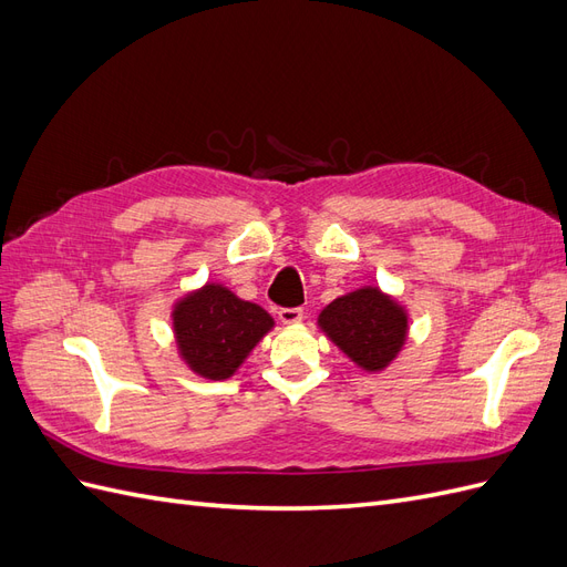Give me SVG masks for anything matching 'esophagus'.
<instances>
[{
  "mask_svg": "<svg viewBox=\"0 0 567 567\" xmlns=\"http://www.w3.org/2000/svg\"><path fill=\"white\" fill-rule=\"evenodd\" d=\"M279 319L284 323H298L302 319V310H300V307H281Z\"/></svg>",
  "mask_w": 567,
  "mask_h": 567,
  "instance_id": "obj_1",
  "label": "esophagus"
}]
</instances>
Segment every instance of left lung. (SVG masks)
<instances>
[{"mask_svg": "<svg viewBox=\"0 0 567 567\" xmlns=\"http://www.w3.org/2000/svg\"><path fill=\"white\" fill-rule=\"evenodd\" d=\"M319 326L352 362L367 371H379L402 348L406 315L381 290L362 288L326 307Z\"/></svg>", "mask_w": 567, "mask_h": 567, "instance_id": "1", "label": "left lung"}]
</instances>
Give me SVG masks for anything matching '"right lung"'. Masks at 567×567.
Instances as JSON below:
<instances>
[{
	"label": "right lung",
	"mask_w": 567,
	"mask_h": 567,
	"mask_svg": "<svg viewBox=\"0 0 567 567\" xmlns=\"http://www.w3.org/2000/svg\"><path fill=\"white\" fill-rule=\"evenodd\" d=\"M274 326L252 302L221 286H205L175 310V331L184 359L205 379L221 381L241 367L246 354Z\"/></svg>",
	"instance_id": "1"
}]
</instances>
